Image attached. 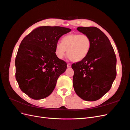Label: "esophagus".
<instances>
[{
    "instance_id": "esophagus-1",
    "label": "esophagus",
    "mask_w": 130,
    "mask_h": 130,
    "mask_svg": "<svg viewBox=\"0 0 130 130\" xmlns=\"http://www.w3.org/2000/svg\"><path fill=\"white\" fill-rule=\"evenodd\" d=\"M71 66V64H70V63H68V64H67V67L68 68H70Z\"/></svg>"
}]
</instances>
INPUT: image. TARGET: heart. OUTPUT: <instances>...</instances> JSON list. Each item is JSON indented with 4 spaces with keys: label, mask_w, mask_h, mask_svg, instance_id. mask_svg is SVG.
I'll list each match as a JSON object with an SVG mask.
<instances>
[{
    "label": "heart",
    "mask_w": 130,
    "mask_h": 130,
    "mask_svg": "<svg viewBox=\"0 0 130 130\" xmlns=\"http://www.w3.org/2000/svg\"><path fill=\"white\" fill-rule=\"evenodd\" d=\"M91 47V40L86 35L71 34L62 39V43L57 44L55 53L57 56L62 58L67 51L68 58L71 61H81L87 55Z\"/></svg>",
    "instance_id": "obj_1"
}]
</instances>
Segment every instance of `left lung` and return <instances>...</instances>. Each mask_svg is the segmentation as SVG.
Returning a JSON list of instances; mask_svg holds the SVG:
<instances>
[{"label":"left lung","instance_id":"1","mask_svg":"<svg viewBox=\"0 0 130 130\" xmlns=\"http://www.w3.org/2000/svg\"><path fill=\"white\" fill-rule=\"evenodd\" d=\"M77 30L91 40L86 57L74 63L73 86L84 100L93 101L101 98L110 90L116 77V56L109 39L96 27L80 26Z\"/></svg>","mask_w":130,"mask_h":130}]
</instances>
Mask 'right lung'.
<instances>
[{
    "label": "right lung",
    "mask_w": 130,
    "mask_h": 130,
    "mask_svg": "<svg viewBox=\"0 0 130 130\" xmlns=\"http://www.w3.org/2000/svg\"><path fill=\"white\" fill-rule=\"evenodd\" d=\"M61 26H39L21 42L15 58V78L20 90L34 100L49 96L67 64L58 58L55 48L62 35L70 32Z\"/></svg>",
    "instance_id": "add662e5"
}]
</instances>
